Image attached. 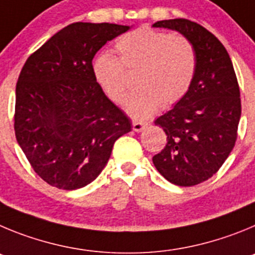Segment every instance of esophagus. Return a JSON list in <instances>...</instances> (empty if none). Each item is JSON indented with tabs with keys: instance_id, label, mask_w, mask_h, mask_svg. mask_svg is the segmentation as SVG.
Here are the masks:
<instances>
[{
	"instance_id": "34e87169",
	"label": "esophagus",
	"mask_w": 255,
	"mask_h": 255,
	"mask_svg": "<svg viewBox=\"0 0 255 255\" xmlns=\"http://www.w3.org/2000/svg\"><path fill=\"white\" fill-rule=\"evenodd\" d=\"M144 123H142V122H136V121H134V122H132V127H133V130H136V132H141V130H143V128H144Z\"/></svg>"
}]
</instances>
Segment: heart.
<instances>
[{"label": "heart", "mask_w": 255, "mask_h": 255, "mask_svg": "<svg viewBox=\"0 0 255 255\" xmlns=\"http://www.w3.org/2000/svg\"><path fill=\"white\" fill-rule=\"evenodd\" d=\"M121 58L111 53L96 57L94 77L103 93L122 103L128 91V71H138L139 86L126 102V112L136 119L152 116L160 105L169 107L187 95L198 66L197 49L182 34L138 27L117 42Z\"/></svg>", "instance_id": "1"}]
</instances>
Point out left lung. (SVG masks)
<instances>
[{"instance_id": "left-lung-1", "label": "left lung", "mask_w": 255, "mask_h": 255, "mask_svg": "<svg viewBox=\"0 0 255 255\" xmlns=\"http://www.w3.org/2000/svg\"><path fill=\"white\" fill-rule=\"evenodd\" d=\"M152 26L178 31L197 49L198 66L189 91L155 121L167 142L152 157L166 180L192 187L216 174L235 146L242 116L239 84L228 50L202 25L173 19Z\"/></svg>"}]
</instances>
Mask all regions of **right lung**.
<instances>
[{"label":"right lung","instance_id":"1","mask_svg":"<svg viewBox=\"0 0 255 255\" xmlns=\"http://www.w3.org/2000/svg\"><path fill=\"white\" fill-rule=\"evenodd\" d=\"M126 25L73 22L25 62L16 84L15 134L34 171L73 190L98 178L130 121L96 82L93 58Z\"/></svg>","mask_w":255,"mask_h":255}]
</instances>
